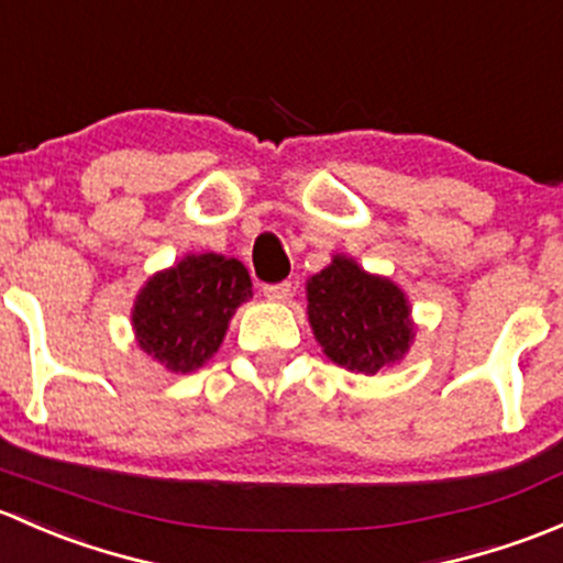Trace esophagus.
Returning <instances> with one entry per match:
<instances>
[{
  "label": "esophagus",
  "instance_id": "34e87169",
  "mask_svg": "<svg viewBox=\"0 0 563 563\" xmlns=\"http://www.w3.org/2000/svg\"><path fill=\"white\" fill-rule=\"evenodd\" d=\"M263 295L268 300H287L292 295V282H276V284H265Z\"/></svg>",
  "mask_w": 563,
  "mask_h": 563
}]
</instances>
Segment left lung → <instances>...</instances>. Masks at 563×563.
I'll return each instance as SVG.
<instances>
[{
    "mask_svg": "<svg viewBox=\"0 0 563 563\" xmlns=\"http://www.w3.org/2000/svg\"><path fill=\"white\" fill-rule=\"evenodd\" d=\"M309 322L324 355L339 366L376 374L409 350V306L393 282L368 276L352 260L333 265L309 282Z\"/></svg>",
    "mask_w": 563,
    "mask_h": 563,
    "instance_id": "left-lung-1",
    "label": "left lung"
}]
</instances>
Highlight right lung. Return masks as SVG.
Returning a JSON list of instances; mask_svg holds the SVG:
<instances>
[{
	"label": "right lung",
	"instance_id": "right-lung-1",
	"mask_svg": "<svg viewBox=\"0 0 563 563\" xmlns=\"http://www.w3.org/2000/svg\"><path fill=\"white\" fill-rule=\"evenodd\" d=\"M252 295L246 268L222 254H192L137 295V341L170 371L200 368L219 350L230 317Z\"/></svg>",
	"mask_w": 563,
	"mask_h": 563
}]
</instances>
